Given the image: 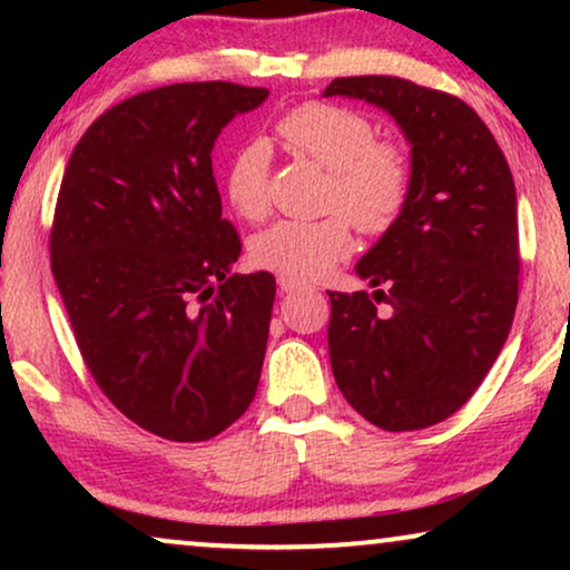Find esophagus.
Returning a JSON list of instances; mask_svg holds the SVG:
<instances>
[{
    "label": "esophagus",
    "mask_w": 570,
    "mask_h": 570,
    "mask_svg": "<svg viewBox=\"0 0 570 570\" xmlns=\"http://www.w3.org/2000/svg\"><path fill=\"white\" fill-rule=\"evenodd\" d=\"M277 285H279V291H283V293H293V291H301V287H306V283H303V279L285 277V275L277 279Z\"/></svg>",
    "instance_id": "esophagus-1"
}]
</instances>
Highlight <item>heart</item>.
Returning <instances> with one entry per match:
<instances>
[{
	"mask_svg": "<svg viewBox=\"0 0 570 570\" xmlns=\"http://www.w3.org/2000/svg\"><path fill=\"white\" fill-rule=\"evenodd\" d=\"M277 135L303 158L330 170L326 209L318 220H279L252 244L262 269L314 279L353 252L357 230L381 236L400 220L410 199L412 170L400 145L376 139L368 116L347 106L311 100L277 121ZM225 197L246 220L269 213V147L262 139L240 145L225 168Z\"/></svg>",
	"mask_w": 570,
	"mask_h": 570,
	"instance_id": "obj_1",
	"label": "heart"
}]
</instances>
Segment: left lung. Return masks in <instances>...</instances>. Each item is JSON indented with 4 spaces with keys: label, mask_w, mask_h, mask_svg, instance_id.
<instances>
[{
    "label": "left lung",
    "mask_w": 570,
    "mask_h": 570,
    "mask_svg": "<svg viewBox=\"0 0 570 570\" xmlns=\"http://www.w3.org/2000/svg\"><path fill=\"white\" fill-rule=\"evenodd\" d=\"M324 96L381 108L410 142L407 207L355 264L373 291L330 293L326 337L345 400L384 431H420L470 400L511 332V168L485 121L449 92L368 75L337 77Z\"/></svg>",
    "instance_id": "obj_1"
}]
</instances>
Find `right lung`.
Wrapping results in <instances>:
<instances>
[{"mask_svg": "<svg viewBox=\"0 0 570 570\" xmlns=\"http://www.w3.org/2000/svg\"><path fill=\"white\" fill-rule=\"evenodd\" d=\"M267 88L178 82L98 116L67 163L51 272L77 347L116 410L168 441H207L259 386L275 277L233 275L213 147Z\"/></svg>", "mask_w": 570, "mask_h": 570, "instance_id": "right-lung-1", "label": "right lung"}]
</instances>
